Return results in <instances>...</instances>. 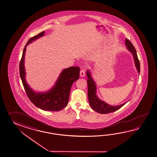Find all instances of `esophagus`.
<instances>
[{
	"label": "esophagus",
	"instance_id": "34e87169",
	"mask_svg": "<svg viewBox=\"0 0 157 157\" xmlns=\"http://www.w3.org/2000/svg\"><path fill=\"white\" fill-rule=\"evenodd\" d=\"M80 76L81 77H84L85 76V71L84 69H82L80 71Z\"/></svg>",
	"mask_w": 157,
	"mask_h": 157
}]
</instances>
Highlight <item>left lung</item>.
Returning <instances> with one entry per match:
<instances>
[{"label": "left lung", "mask_w": 157, "mask_h": 157, "mask_svg": "<svg viewBox=\"0 0 157 157\" xmlns=\"http://www.w3.org/2000/svg\"><path fill=\"white\" fill-rule=\"evenodd\" d=\"M125 45L127 47V49L131 52L134 57L135 67L136 68L138 73H139L140 70V66L137 56L136 51L134 46L131 44V42L127 39L125 40ZM86 76L88 79L86 81L88 84V97L90 106L94 111L101 114H106L108 113L115 112L128 102H126L120 105L114 106L109 105L105 102L101 100L97 95L96 84L92 77V74L90 70L86 71Z\"/></svg>", "instance_id": "obj_1"}]
</instances>
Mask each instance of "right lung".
I'll return each instance as SVG.
<instances>
[{
  "instance_id": "right-lung-1",
  "label": "right lung",
  "mask_w": 157,
  "mask_h": 157,
  "mask_svg": "<svg viewBox=\"0 0 157 157\" xmlns=\"http://www.w3.org/2000/svg\"><path fill=\"white\" fill-rule=\"evenodd\" d=\"M44 35L45 31L41 32L31 37L27 42L19 64V74L26 94L32 103L42 110L58 111L67 106L71 87L74 82L79 78L80 68L78 67H71L62 71L54 86L48 91L37 92L32 90L26 80L25 56L26 47Z\"/></svg>"
}]
</instances>
